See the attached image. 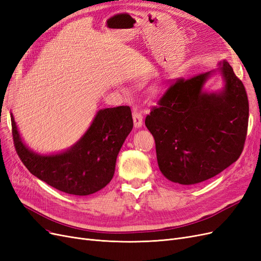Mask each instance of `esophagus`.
Listing matches in <instances>:
<instances>
[{
  "label": "esophagus",
  "instance_id": "esophagus-1",
  "mask_svg": "<svg viewBox=\"0 0 261 261\" xmlns=\"http://www.w3.org/2000/svg\"><path fill=\"white\" fill-rule=\"evenodd\" d=\"M142 113L138 109H134L133 110V120H134V125L135 127H141L142 125Z\"/></svg>",
  "mask_w": 261,
  "mask_h": 261
}]
</instances>
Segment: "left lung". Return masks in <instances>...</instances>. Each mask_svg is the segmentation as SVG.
Returning <instances> with one entry per match:
<instances>
[{"instance_id": "obj_1", "label": "left lung", "mask_w": 261, "mask_h": 261, "mask_svg": "<svg viewBox=\"0 0 261 261\" xmlns=\"http://www.w3.org/2000/svg\"><path fill=\"white\" fill-rule=\"evenodd\" d=\"M224 89L206 94L211 72L179 77L146 116L155 140L160 170L168 180L195 185L218 175L240 158L248 127V98L244 84L226 60Z\"/></svg>"}]
</instances>
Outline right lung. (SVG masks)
<instances>
[{
    "label": "right lung",
    "instance_id": "obj_1",
    "mask_svg": "<svg viewBox=\"0 0 261 261\" xmlns=\"http://www.w3.org/2000/svg\"><path fill=\"white\" fill-rule=\"evenodd\" d=\"M14 146L29 172L68 194L88 195L106 187L114 175L115 162L133 128L128 106L107 108L97 113L91 127L70 150L55 155H39L27 148L11 114Z\"/></svg>",
    "mask_w": 261,
    "mask_h": 261
}]
</instances>
